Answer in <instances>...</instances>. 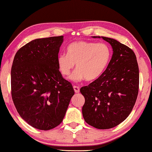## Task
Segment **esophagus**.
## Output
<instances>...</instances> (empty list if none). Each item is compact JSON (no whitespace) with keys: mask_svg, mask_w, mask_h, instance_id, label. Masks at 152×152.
Wrapping results in <instances>:
<instances>
[{"mask_svg":"<svg viewBox=\"0 0 152 152\" xmlns=\"http://www.w3.org/2000/svg\"><path fill=\"white\" fill-rule=\"evenodd\" d=\"M74 92L76 93H78L80 92V88L78 87V86H74Z\"/></svg>","mask_w":152,"mask_h":152,"instance_id":"34e87169","label":"esophagus"}]
</instances>
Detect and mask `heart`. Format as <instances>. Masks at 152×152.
I'll return each mask as SVG.
<instances>
[{
    "mask_svg": "<svg viewBox=\"0 0 152 152\" xmlns=\"http://www.w3.org/2000/svg\"><path fill=\"white\" fill-rule=\"evenodd\" d=\"M67 55L57 57L58 69L64 76L69 75L76 64V70L69 77L74 82L97 80L106 69L111 50L104 43L76 41L67 47Z\"/></svg>",
    "mask_w": 152,
    "mask_h": 152,
    "instance_id": "1",
    "label": "heart"
}]
</instances>
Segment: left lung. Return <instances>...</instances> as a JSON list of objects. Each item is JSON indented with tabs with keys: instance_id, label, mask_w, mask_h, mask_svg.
Returning <instances> with one entry per match:
<instances>
[{
	"instance_id": "obj_1",
	"label": "left lung",
	"mask_w": 152,
	"mask_h": 152,
	"mask_svg": "<svg viewBox=\"0 0 152 152\" xmlns=\"http://www.w3.org/2000/svg\"><path fill=\"white\" fill-rule=\"evenodd\" d=\"M113 49L112 59L99 78L80 88L85 99L82 112L86 123L98 129L116 126L131 114L139 91L136 55L127 46L104 37Z\"/></svg>"
}]
</instances>
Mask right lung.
<instances>
[{"instance_id": "right-lung-1", "label": "right lung", "mask_w": 152, "mask_h": 152, "mask_svg": "<svg viewBox=\"0 0 152 152\" xmlns=\"http://www.w3.org/2000/svg\"><path fill=\"white\" fill-rule=\"evenodd\" d=\"M64 37L37 38L18 50L11 67V95L20 116L47 131L61 123L74 91L57 59Z\"/></svg>"}]
</instances>
